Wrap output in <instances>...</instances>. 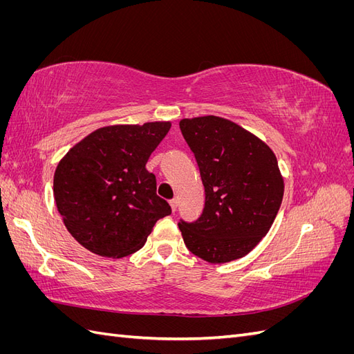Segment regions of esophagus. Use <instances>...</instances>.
<instances>
[{
    "instance_id": "1",
    "label": "esophagus",
    "mask_w": 354,
    "mask_h": 354,
    "mask_svg": "<svg viewBox=\"0 0 354 354\" xmlns=\"http://www.w3.org/2000/svg\"><path fill=\"white\" fill-rule=\"evenodd\" d=\"M169 205H171V209H173V212H176L177 211V205H178V201L176 198L171 199L169 201Z\"/></svg>"
}]
</instances>
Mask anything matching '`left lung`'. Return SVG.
Masks as SVG:
<instances>
[{"label": "left lung", "instance_id": "obj_1", "mask_svg": "<svg viewBox=\"0 0 354 354\" xmlns=\"http://www.w3.org/2000/svg\"><path fill=\"white\" fill-rule=\"evenodd\" d=\"M205 187V207L194 223L180 220L187 250L212 264L252 251L270 230L283 198V178L272 149L220 116L181 120Z\"/></svg>", "mask_w": 354, "mask_h": 354}]
</instances>
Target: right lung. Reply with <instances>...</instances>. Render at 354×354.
<instances>
[{
	"instance_id": "1",
	"label": "right lung",
	"mask_w": 354,
	"mask_h": 354,
	"mask_svg": "<svg viewBox=\"0 0 354 354\" xmlns=\"http://www.w3.org/2000/svg\"><path fill=\"white\" fill-rule=\"evenodd\" d=\"M171 122L109 125L62 158L53 190L68 232L84 248L111 259L138 251L155 223L171 214L146 162Z\"/></svg>"
}]
</instances>
